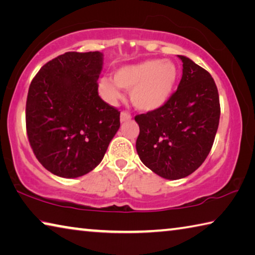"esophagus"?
Here are the masks:
<instances>
[{"mask_svg":"<svg viewBox=\"0 0 255 255\" xmlns=\"http://www.w3.org/2000/svg\"><path fill=\"white\" fill-rule=\"evenodd\" d=\"M131 119V116L130 114H128L126 111H123L122 114H120V122L125 123V122H128V120Z\"/></svg>","mask_w":255,"mask_h":255,"instance_id":"1","label":"esophagus"}]
</instances>
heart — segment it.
I'll list each match as a JSON object with an SVG mask.
<instances>
[{
	"mask_svg": "<svg viewBox=\"0 0 255 255\" xmlns=\"http://www.w3.org/2000/svg\"><path fill=\"white\" fill-rule=\"evenodd\" d=\"M179 81V68L172 60L147 59L125 65L114 73V81L103 77L99 92L109 103L122 98L120 89L130 90V100L138 110L152 112L170 101Z\"/></svg>",
	"mask_w": 255,
	"mask_h": 255,
	"instance_id": "1",
	"label": "heart"
}]
</instances>
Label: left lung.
Wrapping results in <instances>:
<instances>
[{"mask_svg":"<svg viewBox=\"0 0 255 255\" xmlns=\"http://www.w3.org/2000/svg\"><path fill=\"white\" fill-rule=\"evenodd\" d=\"M182 79L170 101L135 117L139 126L136 149L154 173L178 180L193 173L211 149L218 129V90L208 72L182 55Z\"/></svg>","mask_w":255,"mask_h":255,"instance_id":"left-lung-1","label":"left lung"}]
</instances>
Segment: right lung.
<instances>
[{"label":"right lung","mask_w":255,"mask_h":255,"mask_svg":"<svg viewBox=\"0 0 255 255\" xmlns=\"http://www.w3.org/2000/svg\"><path fill=\"white\" fill-rule=\"evenodd\" d=\"M100 51H68L45 64L29 86L25 125L41 165L65 179L100 164L120 127V112L98 93Z\"/></svg>","instance_id":"1"}]
</instances>
